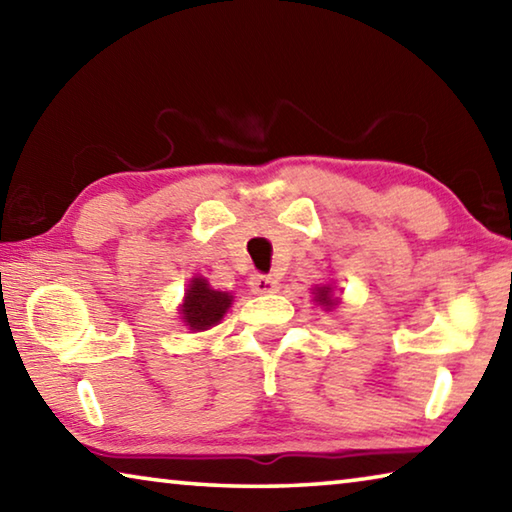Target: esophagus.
Here are the masks:
<instances>
[{"label":"esophagus","instance_id":"1","mask_svg":"<svg viewBox=\"0 0 512 512\" xmlns=\"http://www.w3.org/2000/svg\"><path fill=\"white\" fill-rule=\"evenodd\" d=\"M250 289H253V293H275L277 291V280L271 275L255 273L253 277H250Z\"/></svg>","mask_w":512,"mask_h":512}]
</instances>
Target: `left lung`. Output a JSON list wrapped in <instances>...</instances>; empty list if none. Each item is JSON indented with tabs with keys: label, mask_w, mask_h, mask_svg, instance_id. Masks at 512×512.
<instances>
[{
	"label": "left lung",
	"mask_w": 512,
	"mask_h": 512,
	"mask_svg": "<svg viewBox=\"0 0 512 512\" xmlns=\"http://www.w3.org/2000/svg\"><path fill=\"white\" fill-rule=\"evenodd\" d=\"M316 291H318L316 293V300L320 302V305H325V307H332L334 305L332 296H329V293H332V291H329V287H318Z\"/></svg>",
	"instance_id": "obj_1"
}]
</instances>
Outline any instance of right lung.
Instances as JSON below:
<instances>
[{
  "mask_svg": "<svg viewBox=\"0 0 512 512\" xmlns=\"http://www.w3.org/2000/svg\"><path fill=\"white\" fill-rule=\"evenodd\" d=\"M230 305L232 296H228L225 291H214L203 277H194L185 293V305L180 311H183L185 323L196 329V332H201V329L219 323Z\"/></svg>",
  "mask_w": 512,
  "mask_h": 512,
  "instance_id": "right-lung-1",
  "label": "right lung"
}]
</instances>
